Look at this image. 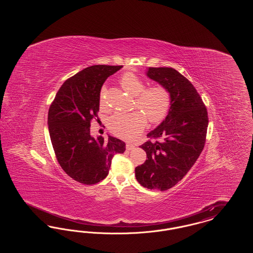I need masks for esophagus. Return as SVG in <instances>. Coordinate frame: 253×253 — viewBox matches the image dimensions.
<instances>
[{"label":"esophagus","mask_w":253,"mask_h":253,"mask_svg":"<svg viewBox=\"0 0 253 253\" xmlns=\"http://www.w3.org/2000/svg\"><path fill=\"white\" fill-rule=\"evenodd\" d=\"M134 147H135V146L133 144H131V143H127V144H126V149H127L128 151H132V150L134 149Z\"/></svg>","instance_id":"esophagus-1"}]
</instances>
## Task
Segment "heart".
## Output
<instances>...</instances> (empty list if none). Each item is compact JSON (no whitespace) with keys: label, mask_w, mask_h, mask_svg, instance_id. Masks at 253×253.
<instances>
[{"label":"heart","mask_w":253,"mask_h":253,"mask_svg":"<svg viewBox=\"0 0 253 253\" xmlns=\"http://www.w3.org/2000/svg\"><path fill=\"white\" fill-rule=\"evenodd\" d=\"M122 88L135 97V104L140 111L128 114L118 113L109 120V129L114 134L123 139H132L143 131L146 118L151 123H158L164 120L170 107V95L168 90L155 85L144 90L145 84L141 79L132 73H126L121 80ZM106 88L102 87L100 92V105L104 106Z\"/></svg>","instance_id":"b5f03b06"}]
</instances>
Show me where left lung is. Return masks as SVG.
<instances>
[{
	"label": "left lung",
	"mask_w": 253,
	"mask_h": 253,
	"mask_svg": "<svg viewBox=\"0 0 253 253\" xmlns=\"http://www.w3.org/2000/svg\"><path fill=\"white\" fill-rule=\"evenodd\" d=\"M146 76L165 87L170 107L164 121L147 136L162 141L141 145L148 159L137 166L135 178L144 188L166 191L187 174L200 156L209 124L208 112L193 85L169 67H149Z\"/></svg>",
	"instance_id": "1"
}]
</instances>
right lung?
Masks as SVG:
<instances>
[{"mask_svg": "<svg viewBox=\"0 0 253 253\" xmlns=\"http://www.w3.org/2000/svg\"><path fill=\"white\" fill-rule=\"evenodd\" d=\"M123 66L93 65L68 79L48 112L50 139L60 167L74 180L92 185L108 175L113 157L125 152V142L90 133L97 117L100 90L111 75Z\"/></svg>", "mask_w": 253, "mask_h": 253, "instance_id": "1", "label": "right lung"}]
</instances>
